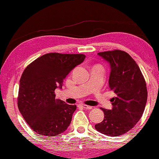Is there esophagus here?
<instances>
[{"mask_svg": "<svg viewBox=\"0 0 159 159\" xmlns=\"http://www.w3.org/2000/svg\"><path fill=\"white\" fill-rule=\"evenodd\" d=\"M79 106H81V107L84 108V109H93V107H92V106L85 105V104H80Z\"/></svg>", "mask_w": 159, "mask_h": 159, "instance_id": "esophagus-1", "label": "esophagus"}]
</instances>
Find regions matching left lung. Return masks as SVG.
Masks as SVG:
<instances>
[{
  "mask_svg": "<svg viewBox=\"0 0 159 159\" xmlns=\"http://www.w3.org/2000/svg\"><path fill=\"white\" fill-rule=\"evenodd\" d=\"M98 55L110 64L109 88L116 97L111 99L112 109L101 108L105 116L95 128L117 137L131 130L143 114L148 94L146 81L137 62L125 51L113 50Z\"/></svg>",
  "mask_w": 159,
  "mask_h": 159,
  "instance_id": "obj_1",
  "label": "left lung"
}]
</instances>
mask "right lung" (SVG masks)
Instances as JSON below:
<instances>
[{
  "label": "right lung",
  "mask_w": 159,
  "mask_h": 159,
  "mask_svg": "<svg viewBox=\"0 0 159 159\" xmlns=\"http://www.w3.org/2000/svg\"><path fill=\"white\" fill-rule=\"evenodd\" d=\"M85 57L81 53H47L31 62L23 71L17 104L24 119L38 134L57 136L69 126L77 107L56 99L55 90L62 88L66 76Z\"/></svg>",
  "instance_id": "right-lung-1"
}]
</instances>
